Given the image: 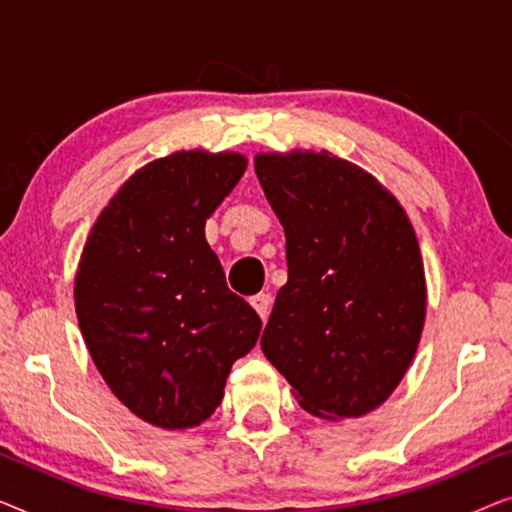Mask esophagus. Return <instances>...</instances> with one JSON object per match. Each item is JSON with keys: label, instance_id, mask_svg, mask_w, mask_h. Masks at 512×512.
<instances>
[{"label": "esophagus", "instance_id": "esophagus-1", "mask_svg": "<svg viewBox=\"0 0 512 512\" xmlns=\"http://www.w3.org/2000/svg\"><path fill=\"white\" fill-rule=\"evenodd\" d=\"M249 303H251V307H254V310H256V314H258V317H261L263 321H265V319H268V312H270V303H272V300H270V296H268V293H256V296H251V298H249Z\"/></svg>", "mask_w": 512, "mask_h": 512}]
</instances>
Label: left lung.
<instances>
[{
    "mask_svg": "<svg viewBox=\"0 0 512 512\" xmlns=\"http://www.w3.org/2000/svg\"><path fill=\"white\" fill-rule=\"evenodd\" d=\"M254 167L289 265L263 354L312 415H366L422 338L426 282L408 214L373 174L326 151L258 153Z\"/></svg>",
    "mask_w": 512,
    "mask_h": 512,
    "instance_id": "1",
    "label": "left lung"
}]
</instances>
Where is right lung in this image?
<instances>
[{
    "label": "right lung",
    "mask_w": 512,
    "mask_h": 512,
    "mask_svg": "<svg viewBox=\"0 0 512 512\" xmlns=\"http://www.w3.org/2000/svg\"><path fill=\"white\" fill-rule=\"evenodd\" d=\"M244 170L240 153L153 160L118 188L83 247L74 305L88 352L118 401L160 429L212 417L261 333L205 240Z\"/></svg>",
    "instance_id": "right-lung-1"
}]
</instances>
